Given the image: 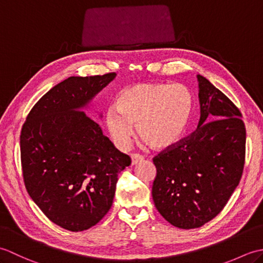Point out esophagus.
<instances>
[{
    "label": "esophagus",
    "instance_id": "34e87169",
    "mask_svg": "<svg viewBox=\"0 0 263 263\" xmlns=\"http://www.w3.org/2000/svg\"><path fill=\"white\" fill-rule=\"evenodd\" d=\"M142 159H143V157H142V156H140V155H138V154L131 155V164L132 165H137L138 163H140V161H142Z\"/></svg>",
    "mask_w": 263,
    "mask_h": 263
}]
</instances>
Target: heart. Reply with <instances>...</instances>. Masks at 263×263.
I'll use <instances>...</instances> for the list:
<instances>
[{
  "mask_svg": "<svg viewBox=\"0 0 263 263\" xmlns=\"http://www.w3.org/2000/svg\"><path fill=\"white\" fill-rule=\"evenodd\" d=\"M193 114V96L183 85L137 83L119 93L116 106L105 113V124L117 147L127 146L135 135L155 149H167L181 140Z\"/></svg>",
  "mask_w": 263,
  "mask_h": 263,
  "instance_id": "obj_1",
  "label": "heart"
}]
</instances>
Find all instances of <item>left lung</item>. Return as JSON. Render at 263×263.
Returning a JSON list of instances; mask_svg holds the SVG:
<instances>
[{"mask_svg": "<svg viewBox=\"0 0 263 263\" xmlns=\"http://www.w3.org/2000/svg\"><path fill=\"white\" fill-rule=\"evenodd\" d=\"M198 128L154 158L153 199L173 226L204 225L226 205L242 177L247 132L242 114L219 89L198 74Z\"/></svg>", "mask_w": 263, "mask_h": 263, "instance_id": "1", "label": "left lung"}]
</instances>
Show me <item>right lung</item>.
<instances>
[{"instance_id": "1", "label": "right lung", "mask_w": 263, "mask_h": 263, "mask_svg": "<svg viewBox=\"0 0 263 263\" xmlns=\"http://www.w3.org/2000/svg\"><path fill=\"white\" fill-rule=\"evenodd\" d=\"M115 78L116 73L68 78L38 100L22 126L27 192L64 230L82 232L102 220L113 203L117 175L131 164L86 114Z\"/></svg>"}]
</instances>
